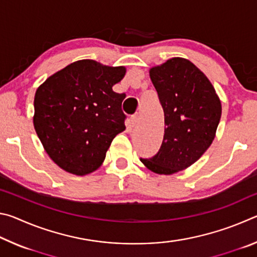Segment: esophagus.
<instances>
[{"instance_id": "34e87169", "label": "esophagus", "mask_w": 257, "mask_h": 257, "mask_svg": "<svg viewBox=\"0 0 257 257\" xmlns=\"http://www.w3.org/2000/svg\"><path fill=\"white\" fill-rule=\"evenodd\" d=\"M138 123V116L137 115H133L132 119H130V127H136Z\"/></svg>"}]
</instances>
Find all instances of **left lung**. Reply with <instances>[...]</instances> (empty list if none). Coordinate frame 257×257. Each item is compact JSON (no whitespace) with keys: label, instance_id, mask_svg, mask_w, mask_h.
<instances>
[{"label":"left lung","instance_id":"8db88e82","mask_svg":"<svg viewBox=\"0 0 257 257\" xmlns=\"http://www.w3.org/2000/svg\"><path fill=\"white\" fill-rule=\"evenodd\" d=\"M164 111V136L153 158L142 163L158 175H173L194 164L215 137L221 102L199 69L184 58L169 59L150 69Z\"/></svg>","mask_w":257,"mask_h":257}]
</instances>
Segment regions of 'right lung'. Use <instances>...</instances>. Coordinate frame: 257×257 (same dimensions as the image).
<instances>
[{
    "instance_id": "1",
    "label": "right lung",
    "mask_w": 257,
    "mask_h": 257,
    "mask_svg": "<svg viewBox=\"0 0 257 257\" xmlns=\"http://www.w3.org/2000/svg\"><path fill=\"white\" fill-rule=\"evenodd\" d=\"M124 75V67L79 60L37 88L34 127L46 153L64 171L85 176L97 170L113 138L125 129V95L112 89Z\"/></svg>"
}]
</instances>
